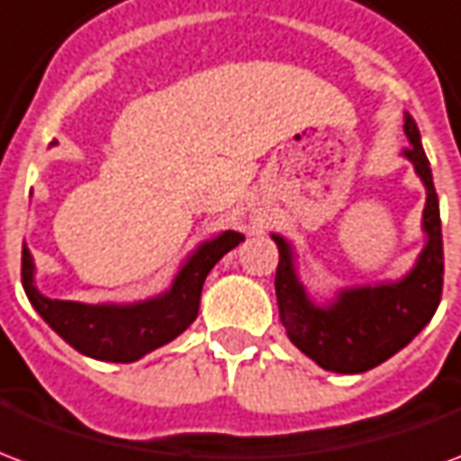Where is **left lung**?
Listing matches in <instances>:
<instances>
[{"mask_svg": "<svg viewBox=\"0 0 461 461\" xmlns=\"http://www.w3.org/2000/svg\"><path fill=\"white\" fill-rule=\"evenodd\" d=\"M407 160L415 165L420 180L425 182L427 202L422 212V230L427 234L425 249L420 251L415 267L400 281H385L375 286H356L339 291V296L319 306L309 299L296 274L294 249L279 234L271 240L279 247L276 267V301L279 316L291 343L316 360L323 370L333 373H366L385 363L397 350L415 339L435 316L442 299L445 251H442V221L432 170L427 160L420 131L412 115L405 113Z\"/></svg>", "mask_w": 461, "mask_h": 461, "instance_id": "obj_1", "label": "left lung"}]
</instances>
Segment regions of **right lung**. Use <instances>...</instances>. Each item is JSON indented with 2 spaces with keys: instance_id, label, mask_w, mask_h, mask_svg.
<instances>
[{
  "instance_id": "add662e5",
  "label": "right lung",
  "mask_w": 461,
  "mask_h": 461,
  "mask_svg": "<svg viewBox=\"0 0 461 461\" xmlns=\"http://www.w3.org/2000/svg\"><path fill=\"white\" fill-rule=\"evenodd\" d=\"M244 234L221 231L204 241L182 264L172 286L160 296L138 303H78L49 299L34 284V259L22 249V284L32 306L71 348L95 360L132 363L155 348L177 339L197 319L202 284L212 267L234 249Z\"/></svg>"
}]
</instances>
